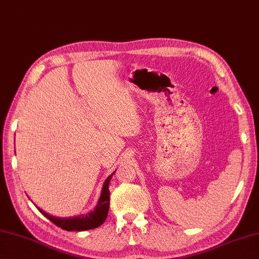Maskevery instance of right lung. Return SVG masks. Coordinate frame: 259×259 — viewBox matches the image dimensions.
I'll return each mask as SVG.
<instances>
[{
  "label": "right lung",
  "mask_w": 259,
  "mask_h": 259,
  "mask_svg": "<svg viewBox=\"0 0 259 259\" xmlns=\"http://www.w3.org/2000/svg\"><path fill=\"white\" fill-rule=\"evenodd\" d=\"M114 172H112L109 177L106 179L102 187L101 196L99 198V201L97 203L96 208L92 211L87 214H82V216L72 217V218H59L51 216L50 213H47L43 211L42 209L36 207L43 216L47 217L49 221H51L54 225H57L58 227L62 228L68 232H82V230H89L97 228L104 223L107 219L108 211H109V201H110V191H109V184L111 180L112 176Z\"/></svg>",
  "instance_id": "add662e5"
}]
</instances>
